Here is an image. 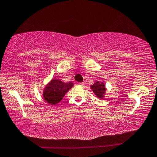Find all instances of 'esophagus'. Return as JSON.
<instances>
[{"mask_svg": "<svg viewBox=\"0 0 157 157\" xmlns=\"http://www.w3.org/2000/svg\"><path fill=\"white\" fill-rule=\"evenodd\" d=\"M78 86H84V84L83 83H78Z\"/></svg>", "mask_w": 157, "mask_h": 157, "instance_id": "esophagus-1", "label": "esophagus"}]
</instances>
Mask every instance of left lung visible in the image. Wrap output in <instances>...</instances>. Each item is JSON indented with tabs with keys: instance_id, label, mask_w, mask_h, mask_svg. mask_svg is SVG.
Here are the masks:
<instances>
[{
	"instance_id": "left-lung-1",
	"label": "left lung",
	"mask_w": 157,
	"mask_h": 157,
	"mask_svg": "<svg viewBox=\"0 0 157 157\" xmlns=\"http://www.w3.org/2000/svg\"><path fill=\"white\" fill-rule=\"evenodd\" d=\"M91 88L94 94L97 95V97L102 99L106 91L105 85L104 84V83L96 82L94 85H91Z\"/></svg>"
}]
</instances>
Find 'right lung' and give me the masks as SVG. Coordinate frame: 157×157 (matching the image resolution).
Masks as SVG:
<instances>
[{
  "label": "right lung",
  "mask_w": 157,
  "mask_h": 157,
  "mask_svg": "<svg viewBox=\"0 0 157 157\" xmlns=\"http://www.w3.org/2000/svg\"><path fill=\"white\" fill-rule=\"evenodd\" d=\"M73 86L72 82L64 83L59 79H53L47 85L44 91V100L52 105H55L63 99L68 90Z\"/></svg>",
  "instance_id": "1"
}]
</instances>
